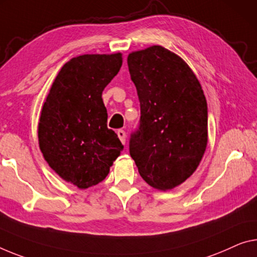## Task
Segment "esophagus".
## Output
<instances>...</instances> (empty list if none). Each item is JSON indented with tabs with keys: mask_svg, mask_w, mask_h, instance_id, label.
Here are the masks:
<instances>
[{
	"mask_svg": "<svg viewBox=\"0 0 257 257\" xmlns=\"http://www.w3.org/2000/svg\"><path fill=\"white\" fill-rule=\"evenodd\" d=\"M117 136H118V138H119L121 144L125 145V142H126V133H125V131H123V130H118Z\"/></svg>",
	"mask_w": 257,
	"mask_h": 257,
	"instance_id": "obj_1",
	"label": "esophagus"
}]
</instances>
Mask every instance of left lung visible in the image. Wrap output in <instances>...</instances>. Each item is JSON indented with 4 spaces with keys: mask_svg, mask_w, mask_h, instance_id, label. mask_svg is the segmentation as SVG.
<instances>
[{
    "mask_svg": "<svg viewBox=\"0 0 257 257\" xmlns=\"http://www.w3.org/2000/svg\"><path fill=\"white\" fill-rule=\"evenodd\" d=\"M127 65L141 111L130 155L148 185L172 189L193 175L206 152V96L187 63L162 46L132 51Z\"/></svg>",
    "mask_w": 257,
    "mask_h": 257,
    "instance_id": "8db88e82",
    "label": "left lung"
}]
</instances>
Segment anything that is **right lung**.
<instances>
[{"instance_id": "right-lung-1", "label": "right lung", "mask_w": 257, "mask_h": 257, "mask_svg": "<svg viewBox=\"0 0 257 257\" xmlns=\"http://www.w3.org/2000/svg\"><path fill=\"white\" fill-rule=\"evenodd\" d=\"M120 53L77 56L63 65L43 103L39 146L49 167L85 189L108 176L124 146L106 126L105 86L120 70Z\"/></svg>"}]
</instances>
